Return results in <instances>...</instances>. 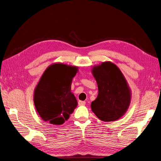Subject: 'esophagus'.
Returning a JSON list of instances; mask_svg holds the SVG:
<instances>
[{
    "label": "esophagus",
    "instance_id": "1",
    "mask_svg": "<svg viewBox=\"0 0 161 161\" xmlns=\"http://www.w3.org/2000/svg\"><path fill=\"white\" fill-rule=\"evenodd\" d=\"M86 103V102H84V101H79L78 102V105H85Z\"/></svg>",
    "mask_w": 161,
    "mask_h": 161
}]
</instances>
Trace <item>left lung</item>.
<instances>
[{
  "mask_svg": "<svg viewBox=\"0 0 161 161\" xmlns=\"http://www.w3.org/2000/svg\"><path fill=\"white\" fill-rule=\"evenodd\" d=\"M98 87V96L91 108L100 120L111 122L120 119L130 103L131 92L125 77L117 65L104 62L92 68Z\"/></svg>",
  "mask_w": 161,
  "mask_h": 161,
  "instance_id": "left-lung-1",
  "label": "left lung"
}]
</instances>
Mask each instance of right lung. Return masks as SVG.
I'll return each mask as SVG.
<instances>
[{"label":"right lung","mask_w":161,"mask_h":161,"mask_svg":"<svg viewBox=\"0 0 161 161\" xmlns=\"http://www.w3.org/2000/svg\"><path fill=\"white\" fill-rule=\"evenodd\" d=\"M78 71L77 66L54 63L46 68L36 86L34 103L44 121L59 125L68 120L77 105L71 82Z\"/></svg>","instance_id":"obj_1"}]
</instances>
